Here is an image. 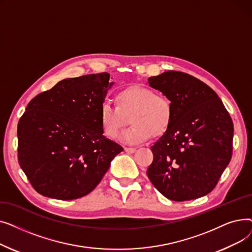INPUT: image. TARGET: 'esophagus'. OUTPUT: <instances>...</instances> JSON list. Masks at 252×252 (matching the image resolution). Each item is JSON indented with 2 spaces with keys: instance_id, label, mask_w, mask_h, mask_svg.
I'll list each match as a JSON object with an SVG mask.
<instances>
[{
  "instance_id": "34e87169",
  "label": "esophagus",
  "mask_w": 252,
  "mask_h": 252,
  "mask_svg": "<svg viewBox=\"0 0 252 252\" xmlns=\"http://www.w3.org/2000/svg\"><path fill=\"white\" fill-rule=\"evenodd\" d=\"M125 151L127 152V153H134V152L136 151V149L133 148V147H126V148H125Z\"/></svg>"
}]
</instances>
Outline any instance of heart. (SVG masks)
Masks as SVG:
<instances>
[{"label": "heart", "mask_w": 252, "mask_h": 252, "mask_svg": "<svg viewBox=\"0 0 252 252\" xmlns=\"http://www.w3.org/2000/svg\"><path fill=\"white\" fill-rule=\"evenodd\" d=\"M115 105L103 103L100 108V124L104 136L113 140L129 122L131 126L122 134L127 144H139L151 135L159 137L169 127L174 116L171 100L154 90L133 86L115 95Z\"/></svg>", "instance_id": "heart-1"}]
</instances>
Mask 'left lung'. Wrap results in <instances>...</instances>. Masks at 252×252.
Segmentation results:
<instances>
[{
    "mask_svg": "<svg viewBox=\"0 0 252 252\" xmlns=\"http://www.w3.org/2000/svg\"><path fill=\"white\" fill-rule=\"evenodd\" d=\"M174 105L169 127L151 146L147 176L174 201H186L213 191L233 152L232 118L217 93L188 73L169 70L148 78Z\"/></svg>",
    "mask_w": 252,
    "mask_h": 252,
    "instance_id": "8db88e82",
    "label": "left lung"
}]
</instances>
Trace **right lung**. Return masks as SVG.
Instances as JSON below:
<instances>
[{"label": "right lung", "instance_id": "right-lung-1", "mask_svg": "<svg viewBox=\"0 0 252 252\" xmlns=\"http://www.w3.org/2000/svg\"><path fill=\"white\" fill-rule=\"evenodd\" d=\"M109 77L66 78L29 103L17 126L18 162L37 193L60 200L84 197L124 151L103 136L100 124Z\"/></svg>", "mask_w": 252, "mask_h": 252}]
</instances>
